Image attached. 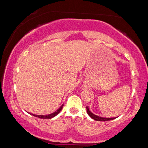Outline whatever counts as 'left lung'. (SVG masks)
<instances>
[{"label":"left lung","instance_id":"8db88e82","mask_svg":"<svg viewBox=\"0 0 148 148\" xmlns=\"http://www.w3.org/2000/svg\"><path fill=\"white\" fill-rule=\"evenodd\" d=\"M86 109H87V114H88L92 119H93L94 120H96V121H110V120L115 119V117H112V118H106V117H100L98 116H96V115L93 114L91 111H90L88 106H86Z\"/></svg>","mask_w":148,"mask_h":148}]
</instances>
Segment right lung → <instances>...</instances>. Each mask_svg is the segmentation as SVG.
<instances>
[{
    "instance_id": "obj_1",
    "label": "right lung",
    "mask_w": 148,
    "mask_h": 148,
    "mask_svg": "<svg viewBox=\"0 0 148 148\" xmlns=\"http://www.w3.org/2000/svg\"><path fill=\"white\" fill-rule=\"evenodd\" d=\"M64 105L62 104V106L59 108L56 111L53 113H52L51 114H49V115H46V116H38V115H35V114H30L31 115H32L33 116L35 117H39V118H41V119H51L52 117H55L56 116H57V114H58L61 111V110L62 108V107H63Z\"/></svg>"
}]
</instances>
